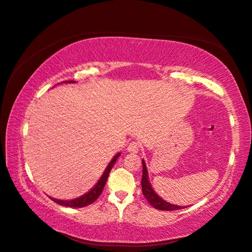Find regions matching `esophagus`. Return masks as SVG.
<instances>
[{
	"label": "esophagus",
	"instance_id": "obj_1",
	"mask_svg": "<svg viewBox=\"0 0 252 252\" xmlns=\"http://www.w3.org/2000/svg\"><path fill=\"white\" fill-rule=\"evenodd\" d=\"M126 149H127V152L131 154H137L138 151H140V145H138V144L135 142H132L129 144V146H127Z\"/></svg>",
	"mask_w": 252,
	"mask_h": 252
}]
</instances>
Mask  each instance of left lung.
Here are the masks:
<instances>
[{
  "mask_svg": "<svg viewBox=\"0 0 252 252\" xmlns=\"http://www.w3.org/2000/svg\"><path fill=\"white\" fill-rule=\"evenodd\" d=\"M142 162H143V176H142V181H141L142 190H143V195L146 198L147 201L151 203L154 208L158 209V210L171 211V210H179V209L186 208L183 206L172 205V203L163 200L162 198L154 190L151 182H149V180H148V172H147L146 163L144 160H142Z\"/></svg>",
  "mask_w": 252,
  "mask_h": 252,
  "instance_id": "obj_1",
  "label": "left lung"
}]
</instances>
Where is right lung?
Returning <instances> with one entry per match:
<instances>
[{
    "label": "right lung",
    "mask_w": 252,
    "mask_h": 252,
    "mask_svg": "<svg viewBox=\"0 0 252 252\" xmlns=\"http://www.w3.org/2000/svg\"><path fill=\"white\" fill-rule=\"evenodd\" d=\"M63 83H76V82L74 81H63ZM120 155H121V153H118L115 155L114 158L111 159V161L106 167L104 173L101 174L99 180L97 181V183H96L89 191L85 192L84 195L80 196L78 198H74V199H68V200L56 199V198H53V197H50V198L54 202L58 203V205L63 206V207H70V208H82V207H87V206L91 205V203H93L99 197L101 191H103L105 184L107 182V179H108L110 170L112 169V167H114V164L116 163L117 159L120 157Z\"/></svg>",
    "instance_id": "1"
}]
</instances>
